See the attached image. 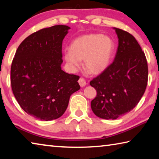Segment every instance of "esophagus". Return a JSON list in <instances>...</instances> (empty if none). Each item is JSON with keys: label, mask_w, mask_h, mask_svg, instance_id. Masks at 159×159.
I'll return each mask as SVG.
<instances>
[{"label": "esophagus", "mask_w": 159, "mask_h": 159, "mask_svg": "<svg viewBox=\"0 0 159 159\" xmlns=\"http://www.w3.org/2000/svg\"><path fill=\"white\" fill-rule=\"evenodd\" d=\"M78 82H79L80 87H84L85 85L87 84L86 81H85V80L83 77H80V79H79V80H78Z\"/></svg>", "instance_id": "obj_1"}]
</instances>
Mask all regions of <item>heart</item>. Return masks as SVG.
<instances>
[{
    "label": "heart",
    "mask_w": 159,
    "mask_h": 159,
    "mask_svg": "<svg viewBox=\"0 0 159 159\" xmlns=\"http://www.w3.org/2000/svg\"><path fill=\"white\" fill-rule=\"evenodd\" d=\"M114 52L115 43L111 37L91 33L75 39L65 52V60L72 70L77 69L83 60L85 69L99 75L108 67Z\"/></svg>",
    "instance_id": "heart-1"
}]
</instances>
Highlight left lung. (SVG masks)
Masks as SVG:
<instances>
[{"label":"left lung","instance_id":"1","mask_svg":"<svg viewBox=\"0 0 159 159\" xmlns=\"http://www.w3.org/2000/svg\"><path fill=\"white\" fill-rule=\"evenodd\" d=\"M114 30L119 45L114 62L90 82L97 93L91 102L92 109L104 119H116L132 110L148 82L147 61L139 44L128 32Z\"/></svg>","mask_w":159,"mask_h":159}]
</instances>
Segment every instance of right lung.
Here are the masks:
<instances>
[{
  "label": "right lung",
  "mask_w": 159,
  "mask_h": 159,
  "mask_svg": "<svg viewBox=\"0 0 159 159\" xmlns=\"http://www.w3.org/2000/svg\"><path fill=\"white\" fill-rule=\"evenodd\" d=\"M69 29L57 25L31 34L19 45L12 62L14 96L26 113L40 120L60 117L71 94L80 89V77L61 69L62 40Z\"/></svg>",
  "instance_id": "obj_1"
}]
</instances>
